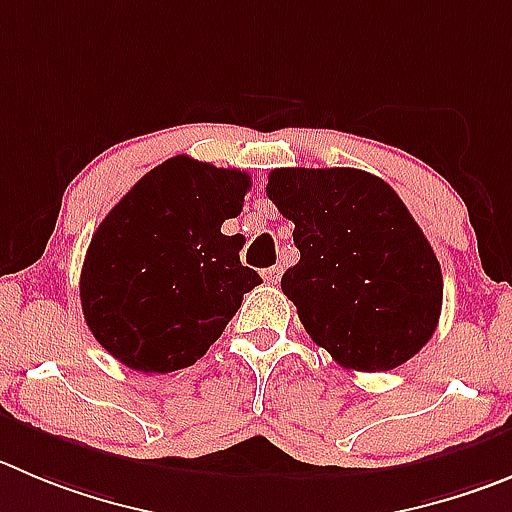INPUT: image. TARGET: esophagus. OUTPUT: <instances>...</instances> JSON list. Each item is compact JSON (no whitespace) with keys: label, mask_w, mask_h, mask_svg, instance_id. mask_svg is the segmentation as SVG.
<instances>
[{"label":"esophagus","mask_w":512,"mask_h":512,"mask_svg":"<svg viewBox=\"0 0 512 512\" xmlns=\"http://www.w3.org/2000/svg\"><path fill=\"white\" fill-rule=\"evenodd\" d=\"M280 275H283V267H280V265H275V267H270V270H265V272H262V278H265L267 283H272V285L278 283V280H280Z\"/></svg>","instance_id":"esophagus-1"}]
</instances>
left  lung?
Wrapping results in <instances>:
<instances>
[{"mask_svg":"<svg viewBox=\"0 0 512 512\" xmlns=\"http://www.w3.org/2000/svg\"><path fill=\"white\" fill-rule=\"evenodd\" d=\"M267 197L295 224L280 288L308 336L346 369L407 364L437 328L442 270L399 194L358 169H275Z\"/></svg>","mask_w":512,"mask_h":512,"instance_id":"obj_1","label":"left lung"}]
</instances>
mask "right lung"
<instances>
[{
  "label": "right lung",
  "instance_id": "right-lung-1",
  "mask_svg": "<svg viewBox=\"0 0 512 512\" xmlns=\"http://www.w3.org/2000/svg\"><path fill=\"white\" fill-rule=\"evenodd\" d=\"M250 176L174 156L148 171L95 229L80 303L95 341L128 369L171 374L197 364L262 278L240 262Z\"/></svg>",
  "mask_w": 512,
  "mask_h": 512
}]
</instances>
